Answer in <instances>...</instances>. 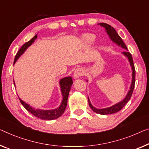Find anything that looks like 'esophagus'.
I'll list each match as a JSON object with an SVG mask.
<instances>
[{"mask_svg": "<svg viewBox=\"0 0 149 149\" xmlns=\"http://www.w3.org/2000/svg\"><path fill=\"white\" fill-rule=\"evenodd\" d=\"M82 75H83V70L80 68L76 69L74 74V79L79 78V77H81Z\"/></svg>", "mask_w": 149, "mask_h": 149, "instance_id": "34e87169", "label": "esophagus"}]
</instances>
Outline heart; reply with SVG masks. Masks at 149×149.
Returning <instances> with one entry per match:
<instances>
[{
	"label": "heart",
	"mask_w": 149,
	"mask_h": 149,
	"mask_svg": "<svg viewBox=\"0 0 149 149\" xmlns=\"http://www.w3.org/2000/svg\"><path fill=\"white\" fill-rule=\"evenodd\" d=\"M84 38L86 42H87L88 43H91L94 41V40L96 38V37H95V35L93 34H86L84 35Z\"/></svg>",
	"instance_id": "obj_1"
}]
</instances>
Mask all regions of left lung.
<instances>
[{
  "label": "left lung",
  "mask_w": 149,
  "mask_h": 149,
  "mask_svg": "<svg viewBox=\"0 0 149 149\" xmlns=\"http://www.w3.org/2000/svg\"><path fill=\"white\" fill-rule=\"evenodd\" d=\"M97 25H100L101 26H102L104 29H105V31L106 33H107L108 37L110 39L111 41L114 42V43H116L118 46L120 47L123 49L126 50L125 52H123V55L124 56H125L126 58L128 59V61L130 63V65L132 69V81H131V84H130V90H128V92L126 94L125 97L123 100L119 102L116 104H115L114 105L112 106H110V107L106 108H95L94 106H92V104H91L90 99H89V97H88V103L89 106L91 109H92L94 112L97 113V114H102V115H106V114H114V113H116L118 112V111L120 110L122 108H123L124 106L126 105V103L128 102V101L130 100V97L132 96L133 90H134V84H135V69H134V63H133V59L132 57V55L130 53L128 52V49L126 47V46L123 41V39H121V37L119 36L118 34L116 33V30L114 29L112 26L110 25H108L106 23H98ZM88 81V80H87Z\"/></svg>",
  "instance_id": "1"
}]
</instances>
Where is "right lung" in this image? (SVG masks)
<instances>
[{
  "label": "right lung",
  "mask_w": 149,
  "mask_h": 149,
  "mask_svg": "<svg viewBox=\"0 0 149 149\" xmlns=\"http://www.w3.org/2000/svg\"><path fill=\"white\" fill-rule=\"evenodd\" d=\"M37 35H35L33 38L30 40L29 41L26 42L24 45L21 47V48L19 50V52L17 53L16 56H15L14 64L16 63V61L18 60V59L25 52V51L29 47H30L32 44L34 43L35 39H37ZM15 84V83H14ZM73 84L72 78L71 76L65 77L63 78H61L59 80V86H60L61 92L62 95V101L61 102L60 106L58 108H55L52 110H41V109H35L33 108L32 106L30 104L26 103L25 102L19 97L21 103L23 104V106L25 107V109L29 111L30 113H31L33 115L39 118L42 120H55L58 118L60 117L63 113L65 111L66 106H67L68 96L70 94V91L72 88Z\"/></svg>",
  "instance_id": "add662e5"
}]
</instances>
